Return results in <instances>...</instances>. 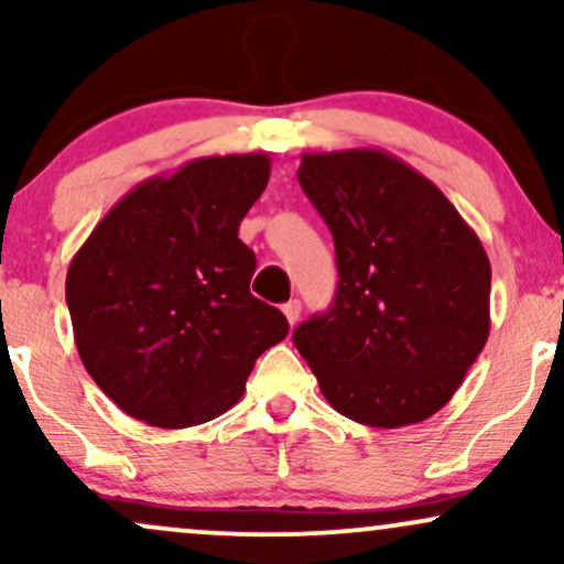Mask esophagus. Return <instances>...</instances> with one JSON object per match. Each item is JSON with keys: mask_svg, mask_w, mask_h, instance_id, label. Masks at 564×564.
Masks as SVG:
<instances>
[{"mask_svg": "<svg viewBox=\"0 0 564 564\" xmlns=\"http://www.w3.org/2000/svg\"><path fill=\"white\" fill-rule=\"evenodd\" d=\"M283 315H286L289 326H296V321H300V315H302V302L289 300L286 304H283Z\"/></svg>", "mask_w": 564, "mask_h": 564, "instance_id": "obj_1", "label": "esophagus"}]
</instances>
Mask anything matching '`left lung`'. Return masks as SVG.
I'll return each mask as SVG.
<instances>
[{"label":"left lung","instance_id":"obj_1","mask_svg":"<svg viewBox=\"0 0 564 564\" xmlns=\"http://www.w3.org/2000/svg\"><path fill=\"white\" fill-rule=\"evenodd\" d=\"M336 246L334 304L294 332L323 398L379 430L437 413L490 334V262L435 183L377 148L304 153Z\"/></svg>","mask_w":564,"mask_h":564}]
</instances>
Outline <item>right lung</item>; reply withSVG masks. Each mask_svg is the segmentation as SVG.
Returning <instances> with one entry per match:
<instances>
[{"instance_id": "right-lung-1", "label": "right lung", "mask_w": 564, "mask_h": 564, "mask_svg": "<svg viewBox=\"0 0 564 564\" xmlns=\"http://www.w3.org/2000/svg\"><path fill=\"white\" fill-rule=\"evenodd\" d=\"M268 180V153L187 161L132 187L70 260L79 358L132 419L183 430L223 416L286 339L281 310L249 291L257 257L238 238Z\"/></svg>"}]
</instances>
